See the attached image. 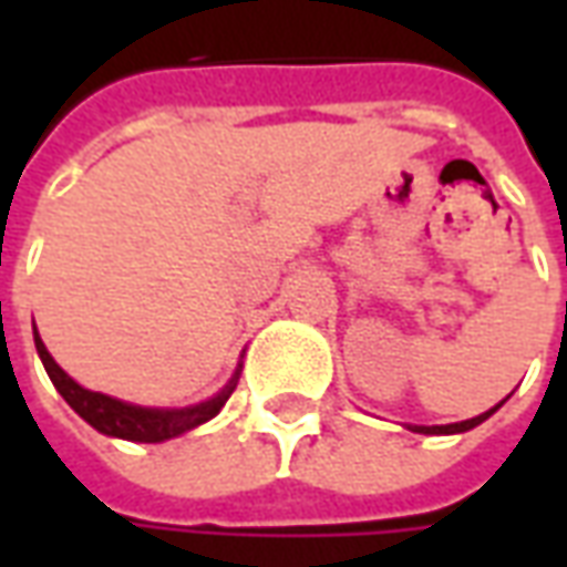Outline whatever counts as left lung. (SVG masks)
I'll use <instances>...</instances> for the list:
<instances>
[{
  "label": "left lung",
  "mask_w": 567,
  "mask_h": 567,
  "mask_svg": "<svg viewBox=\"0 0 567 567\" xmlns=\"http://www.w3.org/2000/svg\"><path fill=\"white\" fill-rule=\"evenodd\" d=\"M504 404V401H501ZM501 404H495L492 410H486V413H480V416L474 419H464V422H452V425H406L410 431H416V434H462V431H471V427H476L480 422H486L495 410H498Z\"/></svg>",
  "instance_id": "left-lung-1"
}]
</instances>
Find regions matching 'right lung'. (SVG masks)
<instances>
[{"label":"right lung","mask_w":567,"mask_h":567,"mask_svg":"<svg viewBox=\"0 0 567 567\" xmlns=\"http://www.w3.org/2000/svg\"><path fill=\"white\" fill-rule=\"evenodd\" d=\"M35 337V352L42 358L44 370L48 377L54 382V389L63 394L75 413H79L87 425H93L100 434L105 437H121V440H133V443H163V440H173L185 431H194L203 422H209L221 413V406L227 404V398L234 394L236 382H239V370L243 364L234 370V377L227 380L221 392L212 394L209 401H199L194 406H140V404H127V401H117L112 394L103 392H91L84 389L79 382L69 377L66 370L56 364L48 346L42 343L39 331L32 333Z\"/></svg>","instance_id":"add662e5"}]
</instances>
